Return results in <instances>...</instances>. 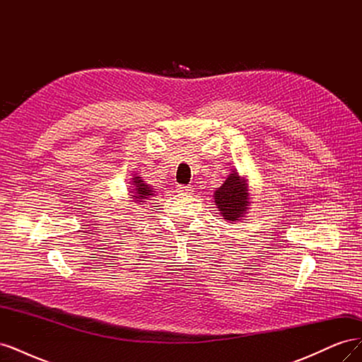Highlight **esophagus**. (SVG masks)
Instances as JSON below:
<instances>
[{
    "label": "esophagus",
    "instance_id": "obj_1",
    "mask_svg": "<svg viewBox=\"0 0 362 362\" xmlns=\"http://www.w3.org/2000/svg\"><path fill=\"white\" fill-rule=\"evenodd\" d=\"M177 192H178V193H185V194H192V193H193V189L190 187V185H178Z\"/></svg>",
    "mask_w": 362,
    "mask_h": 362
}]
</instances>
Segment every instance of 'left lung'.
Returning <instances> with one entry per match:
<instances>
[{
    "mask_svg": "<svg viewBox=\"0 0 362 362\" xmlns=\"http://www.w3.org/2000/svg\"><path fill=\"white\" fill-rule=\"evenodd\" d=\"M214 202L218 213L226 222L242 221L249 211L250 193L246 177H242L235 169L228 175L225 182L218 187L214 194Z\"/></svg>",
    "mask_w": 362,
    "mask_h": 362,
    "instance_id": "8db88e82",
    "label": "left lung"
}]
</instances>
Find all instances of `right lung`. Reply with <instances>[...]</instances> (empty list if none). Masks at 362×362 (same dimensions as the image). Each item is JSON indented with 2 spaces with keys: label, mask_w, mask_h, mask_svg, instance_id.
Returning <instances> with one entry per match:
<instances>
[{
  "label": "right lung",
  "mask_w": 362,
  "mask_h": 362,
  "mask_svg": "<svg viewBox=\"0 0 362 362\" xmlns=\"http://www.w3.org/2000/svg\"><path fill=\"white\" fill-rule=\"evenodd\" d=\"M131 184V189H129V196L131 199H133L134 202H146V199L152 198L154 196L156 190L151 187L149 184H146L144 180H141V177H139V175H133V178H131L129 181Z\"/></svg>",
  "instance_id": "1"
}]
</instances>
